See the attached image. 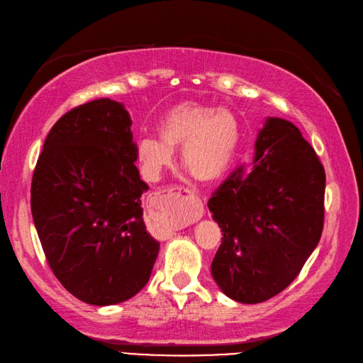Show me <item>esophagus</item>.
I'll list each match as a JSON object with an SVG mask.
<instances>
[{
    "mask_svg": "<svg viewBox=\"0 0 363 363\" xmlns=\"http://www.w3.org/2000/svg\"><path fill=\"white\" fill-rule=\"evenodd\" d=\"M203 215L201 199L191 189L174 186L157 195L156 206L150 211L151 223L160 238H169L183 224L199 221Z\"/></svg>",
    "mask_w": 363,
    "mask_h": 363,
    "instance_id": "34e87169",
    "label": "esophagus"
}]
</instances>
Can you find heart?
Wrapping results in <instances>:
<instances>
[{
  "mask_svg": "<svg viewBox=\"0 0 363 363\" xmlns=\"http://www.w3.org/2000/svg\"><path fill=\"white\" fill-rule=\"evenodd\" d=\"M159 137L145 136L138 144V157L150 179L169 167L174 150L182 147L183 167L194 179L215 182L232 164L240 142V124L225 107L183 103L164 113Z\"/></svg>",
  "mask_w": 363,
  "mask_h": 363,
  "instance_id": "obj_1",
  "label": "heart"
}]
</instances>
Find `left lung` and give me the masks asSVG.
<instances>
[{
	"mask_svg": "<svg viewBox=\"0 0 363 363\" xmlns=\"http://www.w3.org/2000/svg\"><path fill=\"white\" fill-rule=\"evenodd\" d=\"M324 194L315 150L289 121L269 118L255 160L238 167L207 203L223 232L211 267L221 291L256 304L286 289L321 239Z\"/></svg>",
	"mask_w": 363,
	"mask_h": 363,
	"instance_id": "obj_1",
	"label": "left lung"
}]
</instances>
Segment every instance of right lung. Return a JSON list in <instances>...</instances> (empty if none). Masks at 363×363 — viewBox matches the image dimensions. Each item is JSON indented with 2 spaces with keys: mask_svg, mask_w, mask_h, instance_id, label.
Instances as JSON below:
<instances>
[{
  "mask_svg": "<svg viewBox=\"0 0 363 363\" xmlns=\"http://www.w3.org/2000/svg\"><path fill=\"white\" fill-rule=\"evenodd\" d=\"M128 112L101 98L71 108L43 142L31 215L54 276L75 298L111 306L150 280L159 242L145 230Z\"/></svg>",
  "mask_w": 363,
  "mask_h": 363,
  "instance_id": "right-lung-1",
  "label": "right lung"
}]
</instances>
